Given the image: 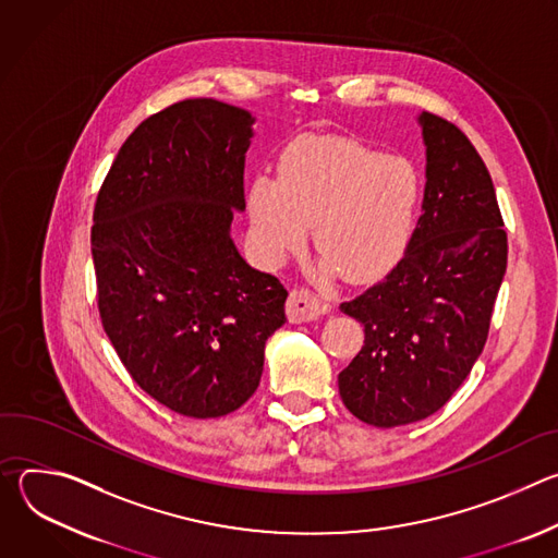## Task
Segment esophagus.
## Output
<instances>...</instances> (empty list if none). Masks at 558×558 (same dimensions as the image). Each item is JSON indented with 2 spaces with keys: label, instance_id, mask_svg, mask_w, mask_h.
Returning a JSON list of instances; mask_svg holds the SVG:
<instances>
[{
  "label": "esophagus",
  "instance_id": "esophagus-1",
  "mask_svg": "<svg viewBox=\"0 0 558 558\" xmlns=\"http://www.w3.org/2000/svg\"><path fill=\"white\" fill-rule=\"evenodd\" d=\"M327 311H329V304L308 289H295L287 300V315L291 323H308Z\"/></svg>",
  "mask_w": 558,
  "mask_h": 558
}]
</instances>
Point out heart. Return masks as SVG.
<instances>
[{
    "instance_id": "heart-1",
    "label": "heart",
    "mask_w": 558,
    "mask_h": 558,
    "mask_svg": "<svg viewBox=\"0 0 558 558\" xmlns=\"http://www.w3.org/2000/svg\"><path fill=\"white\" fill-rule=\"evenodd\" d=\"M422 179L402 154L349 136H304L280 156L278 179L258 174L247 194L260 254L282 263L313 225L325 271L351 282L386 274L407 250Z\"/></svg>"
}]
</instances>
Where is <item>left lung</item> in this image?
Returning <instances> with one entry per match:
<instances>
[{
	"instance_id": "8db88e82",
	"label": "left lung",
	"mask_w": 558,
	"mask_h": 558,
	"mask_svg": "<svg viewBox=\"0 0 558 558\" xmlns=\"http://www.w3.org/2000/svg\"><path fill=\"white\" fill-rule=\"evenodd\" d=\"M426 187L404 258L340 311L364 347L338 375L344 407L377 428L437 413L482 355L508 265V235L482 156L450 121L422 112Z\"/></svg>"
}]
</instances>
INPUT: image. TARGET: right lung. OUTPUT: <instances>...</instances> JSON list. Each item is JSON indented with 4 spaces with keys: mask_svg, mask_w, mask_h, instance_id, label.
Wrapping results in <instances>:
<instances>
[{
    "mask_svg": "<svg viewBox=\"0 0 558 558\" xmlns=\"http://www.w3.org/2000/svg\"><path fill=\"white\" fill-rule=\"evenodd\" d=\"M254 117L185 99L147 117L99 190L93 260L104 329L132 379L170 411L209 420L256 392L287 289L250 267L229 227L245 209Z\"/></svg>",
    "mask_w": 558,
    "mask_h": 558,
    "instance_id": "obj_1",
    "label": "right lung"
}]
</instances>
